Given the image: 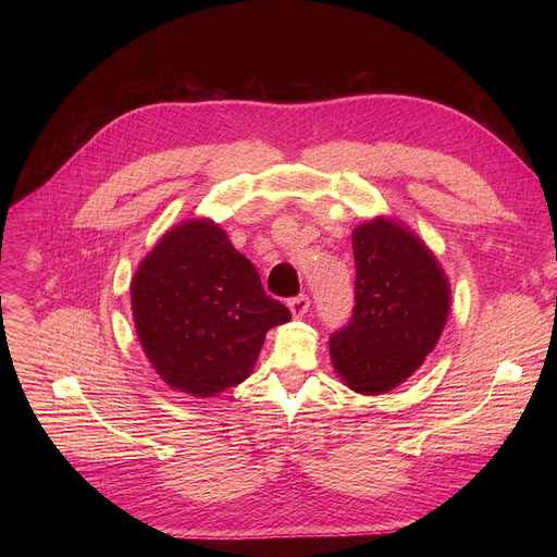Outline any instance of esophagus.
<instances>
[{
  "label": "esophagus",
  "instance_id": "34e87169",
  "mask_svg": "<svg viewBox=\"0 0 557 557\" xmlns=\"http://www.w3.org/2000/svg\"><path fill=\"white\" fill-rule=\"evenodd\" d=\"M308 306H310V299H308V295H304V293L288 299V308H290L293 317H304V314L308 312Z\"/></svg>",
  "mask_w": 557,
  "mask_h": 557
}]
</instances>
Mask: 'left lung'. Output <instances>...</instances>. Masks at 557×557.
Listing matches in <instances>:
<instances>
[{"mask_svg": "<svg viewBox=\"0 0 557 557\" xmlns=\"http://www.w3.org/2000/svg\"><path fill=\"white\" fill-rule=\"evenodd\" d=\"M355 306L329 339L339 376L361 394L406 381L430 355L449 312V284L417 235L385 218L352 233Z\"/></svg>", "mask_w": 557, "mask_h": 557, "instance_id": "1", "label": "left lung"}]
</instances>
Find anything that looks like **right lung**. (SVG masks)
Listing matches in <instances>:
<instances>
[{
    "mask_svg": "<svg viewBox=\"0 0 557 557\" xmlns=\"http://www.w3.org/2000/svg\"><path fill=\"white\" fill-rule=\"evenodd\" d=\"M132 310L153 370L191 396L243 383L267 331L290 320L211 220H189L163 235L132 280Z\"/></svg>",
    "mask_w": 557,
    "mask_h": 557,
    "instance_id": "1",
    "label": "right lung"
}]
</instances>
